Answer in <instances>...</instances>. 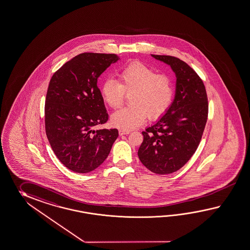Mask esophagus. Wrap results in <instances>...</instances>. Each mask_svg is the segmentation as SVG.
<instances>
[{
    "instance_id": "esophagus-1",
    "label": "esophagus",
    "mask_w": 250,
    "mask_h": 250,
    "mask_svg": "<svg viewBox=\"0 0 250 250\" xmlns=\"http://www.w3.org/2000/svg\"><path fill=\"white\" fill-rule=\"evenodd\" d=\"M130 134V131H125V130H119V134L120 135H124V134Z\"/></svg>"
}]
</instances>
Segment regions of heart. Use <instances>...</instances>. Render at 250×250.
<instances>
[{"label": "heart", "instance_id": "obj_1", "mask_svg": "<svg viewBox=\"0 0 250 250\" xmlns=\"http://www.w3.org/2000/svg\"><path fill=\"white\" fill-rule=\"evenodd\" d=\"M119 82L106 80L102 85L104 102L113 108L122 105L127 96L131 106L116 111L111 121L116 127L130 131L146 121L157 120L170 109L175 85L169 74L158 73L141 62H132L118 72Z\"/></svg>", "mask_w": 250, "mask_h": 250}]
</instances>
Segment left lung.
Instances as JSON below:
<instances>
[{"mask_svg": "<svg viewBox=\"0 0 250 250\" xmlns=\"http://www.w3.org/2000/svg\"><path fill=\"white\" fill-rule=\"evenodd\" d=\"M152 56L170 65L176 75V92L168 112L142 132L138 157L152 172L169 174L180 170L200 145L208 113L207 92L199 75L184 61Z\"/></svg>", "mask_w": 250, "mask_h": 250, "instance_id": "obj_1", "label": "left lung"}]
</instances>
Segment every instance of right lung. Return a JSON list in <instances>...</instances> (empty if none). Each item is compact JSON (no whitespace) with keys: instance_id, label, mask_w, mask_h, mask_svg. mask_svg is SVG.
<instances>
[{"instance_id":"add662e5","label":"right lung","mask_w":250,"mask_h":250,"mask_svg":"<svg viewBox=\"0 0 250 250\" xmlns=\"http://www.w3.org/2000/svg\"><path fill=\"white\" fill-rule=\"evenodd\" d=\"M116 54L85 52L53 74L45 100V130L56 156L67 169L86 173L107 158L118 130L93 128L108 120L98 77Z\"/></svg>"}]
</instances>
